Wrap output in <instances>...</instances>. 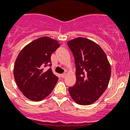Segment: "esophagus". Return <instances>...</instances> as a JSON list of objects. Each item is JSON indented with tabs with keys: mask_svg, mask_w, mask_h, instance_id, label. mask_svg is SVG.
Wrapping results in <instances>:
<instances>
[{
	"mask_svg": "<svg viewBox=\"0 0 130 130\" xmlns=\"http://www.w3.org/2000/svg\"><path fill=\"white\" fill-rule=\"evenodd\" d=\"M65 76H66V73H63L61 75V77H62V78H63V77H65Z\"/></svg>",
	"mask_w": 130,
	"mask_h": 130,
	"instance_id": "1",
	"label": "esophagus"
}]
</instances>
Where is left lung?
<instances>
[{
  "mask_svg": "<svg viewBox=\"0 0 130 130\" xmlns=\"http://www.w3.org/2000/svg\"><path fill=\"white\" fill-rule=\"evenodd\" d=\"M76 66V83L69 92L76 103L89 105L96 101L108 85L111 67L104 52L99 45L84 38L67 42Z\"/></svg>",
  "mask_w": 130,
  "mask_h": 130,
  "instance_id": "obj_1",
  "label": "left lung"
}]
</instances>
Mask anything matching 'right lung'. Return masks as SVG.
I'll return each mask as SVG.
<instances>
[{
    "label": "right lung",
    "mask_w": 130,
    "mask_h": 130,
    "mask_svg": "<svg viewBox=\"0 0 130 130\" xmlns=\"http://www.w3.org/2000/svg\"><path fill=\"white\" fill-rule=\"evenodd\" d=\"M60 46L57 41L42 37L31 41L18 54L14 67V76L23 94L33 101L43 100L54 89L58 77L52 69L51 55Z\"/></svg>",
    "instance_id": "obj_1"
}]
</instances>
